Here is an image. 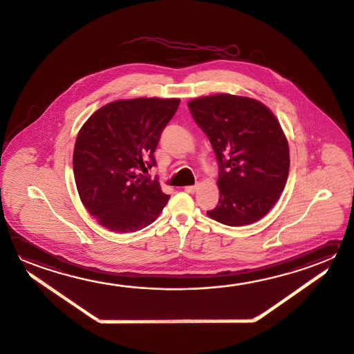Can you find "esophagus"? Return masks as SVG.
Instances as JSON below:
<instances>
[{"instance_id": "34e87169", "label": "esophagus", "mask_w": 354, "mask_h": 354, "mask_svg": "<svg viewBox=\"0 0 354 354\" xmlns=\"http://www.w3.org/2000/svg\"><path fill=\"white\" fill-rule=\"evenodd\" d=\"M196 189H197V186L185 187V191H186L187 193H194L196 192Z\"/></svg>"}]
</instances>
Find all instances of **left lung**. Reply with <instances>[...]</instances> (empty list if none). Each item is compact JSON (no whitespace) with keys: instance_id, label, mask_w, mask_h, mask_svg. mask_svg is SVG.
<instances>
[{"instance_id":"left-lung-1","label":"left lung","mask_w":354,"mask_h":354,"mask_svg":"<svg viewBox=\"0 0 354 354\" xmlns=\"http://www.w3.org/2000/svg\"><path fill=\"white\" fill-rule=\"evenodd\" d=\"M219 165L218 205L207 214L223 225H251L276 205L290 172V147L276 116L250 97L219 93L187 103Z\"/></svg>"}]
</instances>
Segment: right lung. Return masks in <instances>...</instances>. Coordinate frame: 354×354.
I'll return each mask as SVG.
<instances>
[{"label":"right lung","mask_w":354,"mask_h":354,"mask_svg":"<svg viewBox=\"0 0 354 354\" xmlns=\"http://www.w3.org/2000/svg\"><path fill=\"white\" fill-rule=\"evenodd\" d=\"M180 98L140 97L107 103L84 123L73 149V174L86 209L109 231H140L167 205L157 180L140 169L156 165L162 131Z\"/></svg>","instance_id":"right-lung-1"}]
</instances>
